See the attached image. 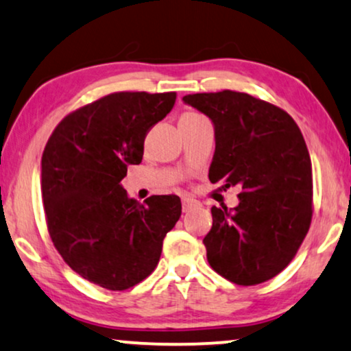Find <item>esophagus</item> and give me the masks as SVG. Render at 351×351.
I'll use <instances>...</instances> for the list:
<instances>
[{
    "label": "esophagus",
    "instance_id": "obj_1",
    "mask_svg": "<svg viewBox=\"0 0 351 351\" xmlns=\"http://www.w3.org/2000/svg\"><path fill=\"white\" fill-rule=\"evenodd\" d=\"M181 204H183V212H189L191 208H194L195 205H197L199 202L195 199H191V197H183V200H181Z\"/></svg>",
    "mask_w": 351,
    "mask_h": 351
}]
</instances>
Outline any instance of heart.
Here are the masks:
<instances>
[{"label":"heart","mask_w":351,"mask_h":351,"mask_svg":"<svg viewBox=\"0 0 351 351\" xmlns=\"http://www.w3.org/2000/svg\"><path fill=\"white\" fill-rule=\"evenodd\" d=\"M197 119H202V117H200L199 114H195V112H184V114L181 115L180 121H183V120H197Z\"/></svg>","instance_id":"obj_1"}]
</instances>
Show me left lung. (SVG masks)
<instances>
[{"label": "left lung", "instance_id": "1", "mask_svg": "<svg viewBox=\"0 0 351 351\" xmlns=\"http://www.w3.org/2000/svg\"><path fill=\"white\" fill-rule=\"evenodd\" d=\"M183 101L213 123L210 181L241 189L237 207L212 208L208 263L239 286L268 281L291 263L311 223V158L300 128L287 112L247 93Z\"/></svg>", "mask_w": 351, "mask_h": 351}]
</instances>
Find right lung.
Segmentation results:
<instances>
[{
    "label": "right lung",
    "instance_id": "right-lung-1",
    "mask_svg": "<svg viewBox=\"0 0 351 351\" xmlns=\"http://www.w3.org/2000/svg\"><path fill=\"white\" fill-rule=\"evenodd\" d=\"M176 93H114L65 117L41 157L49 236L65 263L109 291L136 286L156 269L167 232L181 217L178 195L146 205L121 186L143 160L147 130L173 109Z\"/></svg>",
    "mask_w": 351,
    "mask_h": 351
}]
</instances>
